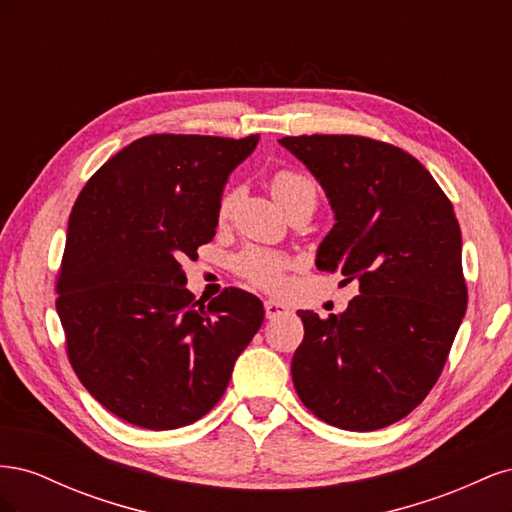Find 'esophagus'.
I'll return each mask as SVG.
<instances>
[{
  "label": "esophagus",
  "mask_w": 512,
  "mask_h": 512,
  "mask_svg": "<svg viewBox=\"0 0 512 512\" xmlns=\"http://www.w3.org/2000/svg\"><path fill=\"white\" fill-rule=\"evenodd\" d=\"M265 314H267L269 320L280 318V316L288 314V305H284V303H280V301L269 299V301H265Z\"/></svg>",
  "instance_id": "34e87169"
}]
</instances>
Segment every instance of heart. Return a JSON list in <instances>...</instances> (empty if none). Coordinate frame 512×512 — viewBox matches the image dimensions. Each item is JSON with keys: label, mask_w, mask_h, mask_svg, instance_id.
Here are the masks:
<instances>
[{"label": "heart", "mask_w": 512, "mask_h": 512, "mask_svg": "<svg viewBox=\"0 0 512 512\" xmlns=\"http://www.w3.org/2000/svg\"><path fill=\"white\" fill-rule=\"evenodd\" d=\"M271 192L277 203L284 207V211H292L297 207H316L318 200V185L303 170L297 168H277L271 175ZM241 190L239 188H226L215 207V220L218 224H226L230 220L232 211H235L239 203ZM290 267V258L284 254H277L271 250H262V247H245L232 258V269L243 280L250 284L265 288V290H277L284 284V275Z\"/></svg>", "instance_id": "obj_1"}]
</instances>
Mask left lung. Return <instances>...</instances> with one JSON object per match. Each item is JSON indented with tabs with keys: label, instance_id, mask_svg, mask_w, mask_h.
I'll list each match as a JSON object with an SVG mask.
<instances>
[{
	"label": "left lung",
	"instance_id": "8db88e82",
	"mask_svg": "<svg viewBox=\"0 0 512 512\" xmlns=\"http://www.w3.org/2000/svg\"><path fill=\"white\" fill-rule=\"evenodd\" d=\"M320 181L335 226L320 271L359 282L344 314L297 312L292 382L305 408L348 431L408 416L438 382L468 307L451 200L408 151L356 134L284 136Z\"/></svg>",
	"mask_w": 512,
	"mask_h": 512
}]
</instances>
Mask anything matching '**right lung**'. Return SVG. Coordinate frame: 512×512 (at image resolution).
Here are the masks:
<instances>
[{
  "label": "right lung",
  "instance_id": "obj_1",
  "mask_svg": "<svg viewBox=\"0 0 512 512\" xmlns=\"http://www.w3.org/2000/svg\"><path fill=\"white\" fill-rule=\"evenodd\" d=\"M258 134H149L100 166L72 207L57 273L68 359L100 404L136 427L177 429L222 399L265 320L254 294L207 305L181 262L213 239L215 207Z\"/></svg>",
  "mask_w": 512,
  "mask_h": 512
}]
</instances>
